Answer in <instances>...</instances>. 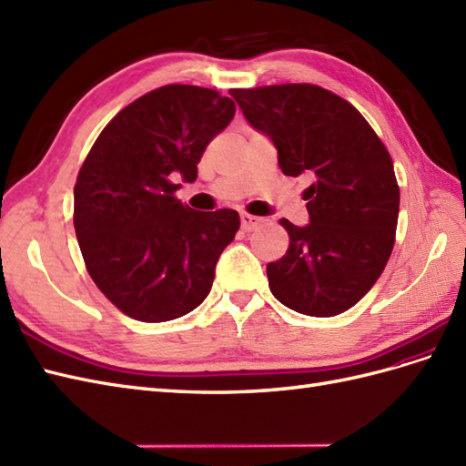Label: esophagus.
I'll list each match as a JSON object with an SVG mask.
<instances>
[{
	"label": "esophagus",
	"instance_id": "esophagus-1",
	"mask_svg": "<svg viewBox=\"0 0 466 466\" xmlns=\"http://www.w3.org/2000/svg\"><path fill=\"white\" fill-rule=\"evenodd\" d=\"M240 224H242V230H244V232H252V230H256L258 226L261 224V218L252 217V214H242V217H240Z\"/></svg>",
	"mask_w": 466,
	"mask_h": 466
}]
</instances>
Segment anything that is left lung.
Here are the masks:
<instances>
[{
  "instance_id": "8db88e82",
  "label": "left lung",
  "mask_w": 466,
  "mask_h": 466,
  "mask_svg": "<svg viewBox=\"0 0 466 466\" xmlns=\"http://www.w3.org/2000/svg\"><path fill=\"white\" fill-rule=\"evenodd\" d=\"M248 124L271 139L283 175L313 173L309 224L281 218L283 258L268 264L273 297L297 313H344L372 289L396 238L400 188L384 143L352 104L315 85L232 90Z\"/></svg>"
}]
</instances>
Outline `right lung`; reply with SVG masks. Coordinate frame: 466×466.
I'll return each mask as SVG.
<instances>
[{"instance_id":"1","label":"right lung","mask_w":466,"mask_h":466,"mask_svg":"<svg viewBox=\"0 0 466 466\" xmlns=\"http://www.w3.org/2000/svg\"><path fill=\"white\" fill-rule=\"evenodd\" d=\"M236 106L218 92L169 85L131 102L102 129L75 185V230L98 289L143 323L197 309L240 228L236 210L200 212L175 198Z\"/></svg>"}]
</instances>
